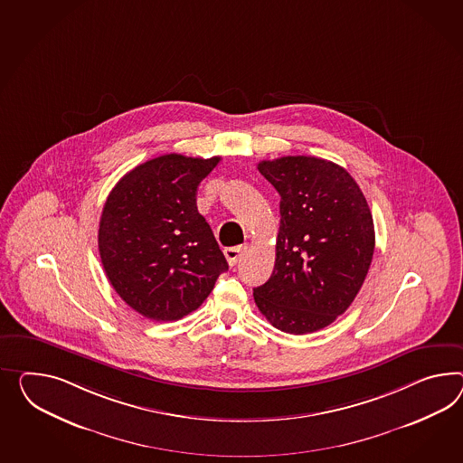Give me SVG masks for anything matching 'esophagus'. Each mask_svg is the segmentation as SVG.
I'll return each mask as SVG.
<instances>
[{"label": "esophagus", "instance_id": "1", "mask_svg": "<svg viewBox=\"0 0 463 463\" xmlns=\"http://www.w3.org/2000/svg\"><path fill=\"white\" fill-rule=\"evenodd\" d=\"M241 251H243L241 247H228V249H225V257L230 267H235V265H237V261L240 260V257H241Z\"/></svg>", "mask_w": 463, "mask_h": 463}]
</instances>
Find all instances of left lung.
I'll return each instance as SVG.
<instances>
[{
	"mask_svg": "<svg viewBox=\"0 0 463 463\" xmlns=\"http://www.w3.org/2000/svg\"><path fill=\"white\" fill-rule=\"evenodd\" d=\"M280 194L275 267L253 288L273 327L308 334L327 327L353 304L374 253L368 202L344 167L314 156L259 163Z\"/></svg>",
	"mask_w": 463,
	"mask_h": 463,
	"instance_id": "obj_1",
	"label": "left lung"
}]
</instances>
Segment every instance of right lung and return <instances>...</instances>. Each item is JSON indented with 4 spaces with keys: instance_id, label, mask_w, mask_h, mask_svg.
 <instances>
[{
    "instance_id": "obj_1",
    "label": "right lung",
    "mask_w": 463,
    "mask_h": 463,
    "mask_svg": "<svg viewBox=\"0 0 463 463\" xmlns=\"http://www.w3.org/2000/svg\"><path fill=\"white\" fill-rule=\"evenodd\" d=\"M222 157L165 155L134 167L107 196L99 253L120 298L151 320L200 307L228 270L196 191Z\"/></svg>"
}]
</instances>
